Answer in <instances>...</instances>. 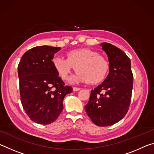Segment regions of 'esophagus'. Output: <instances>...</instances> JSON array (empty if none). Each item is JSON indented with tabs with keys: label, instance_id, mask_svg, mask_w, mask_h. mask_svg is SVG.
<instances>
[{
	"label": "esophagus",
	"instance_id": "1",
	"mask_svg": "<svg viewBox=\"0 0 154 154\" xmlns=\"http://www.w3.org/2000/svg\"><path fill=\"white\" fill-rule=\"evenodd\" d=\"M72 90H73L74 92H77V91H79L81 90L80 88H77V87H74L73 88H72Z\"/></svg>",
	"mask_w": 154,
	"mask_h": 154
}]
</instances>
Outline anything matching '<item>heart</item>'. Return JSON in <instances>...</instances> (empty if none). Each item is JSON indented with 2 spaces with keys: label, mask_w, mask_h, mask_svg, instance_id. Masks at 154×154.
Masks as SVG:
<instances>
[{
  "label": "heart",
  "mask_w": 154,
  "mask_h": 154,
  "mask_svg": "<svg viewBox=\"0 0 154 154\" xmlns=\"http://www.w3.org/2000/svg\"><path fill=\"white\" fill-rule=\"evenodd\" d=\"M65 55L66 59L56 57L52 60L54 69L62 80L68 79L74 67L77 72L71 78V82L96 84L105 79L109 69V62L98 52L89 49H77L67 51Z\"/></svg>",
  "instance_id": "obj_1"
}]
</instances>
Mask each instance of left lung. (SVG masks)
I'll list each match as a JSON object with an SVG mask.
<instances>
[{
	"instance_id": "8db88e82",
	"label": "left lung",
	"mask_w": 154,
	"mask_h": 154,
	"mask_svg": "<svg viewBox=\"0 0 154 154\" xmlns=\"http://www.w3.org/2000/svg\"><path fill=\"white\" fill-rule=\"evenodd\" d=\"M101 45L107 54L109 73L103 83L91 90L85 109L96 126H109L120 121L128 111L133 75L130 60L123 51L108 43Z\"/></svg>"
}]
</instances>
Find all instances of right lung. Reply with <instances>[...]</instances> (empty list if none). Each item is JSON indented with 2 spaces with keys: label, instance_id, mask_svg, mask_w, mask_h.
I'll return each instance as SVG.
<instances>
[{
  "label": "right lung",
  "instance_id": "obj_1",
  "mask_svg": "<svg viewBox=\"0 0 154 154\" xmlns=\"http://www.w3.org/2000/svg\"><path fill=\"white\" fill-rule=\"evenodd\" d=\"M60 48L48 45L29 49L18 64L20 100L31 120L49 124L63 110L64 96L72 92L54 69L52 60Z\"/></svg>",
  "mask_w": 154,
  "mask_h": 154
}]
</instances>
